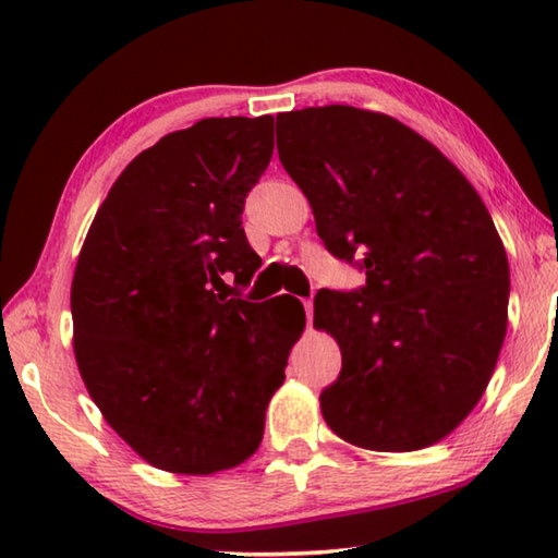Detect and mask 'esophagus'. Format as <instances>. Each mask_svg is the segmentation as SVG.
I'll use <instances>...</instances> for the list:
<instances>
[{
  "label": "esophagus",
  "instance_id": "esophagus-1",
  "mask_svg": "<svg viewBox=\"0 0 558 558\" xmlns=\"http://www.w3.org/2000/svg\"><path fill=\"white\" fill-rule=\"evenodd\" d=\"M305 315H307V327L313 325V300H305Z\"/></svg>",
  "mask_w": 558,
  "mask_h": 558
}]
</instances>
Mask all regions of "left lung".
I'll return each mask as SVG.
<instances>
[{
    "label": "left lung",
    "instance_id": "obj_1",
    "mask_svg": "<svg viewBox=\"0 0 558 558\" xmlns=\"http://www.w3.org/2000/svg\"><path fill=\"white\" fill-rule=\"evenodd\" d=\"M276 128L317 235L366 270L362 290L315 298V327L342 352L323 418L356 448H428L483 399L507 335L509 263L493 216L436 145L384 112L302 108Z\"/></svg>",
    "mask_w": 558,
    "mask_h": 558
}]
</instances>
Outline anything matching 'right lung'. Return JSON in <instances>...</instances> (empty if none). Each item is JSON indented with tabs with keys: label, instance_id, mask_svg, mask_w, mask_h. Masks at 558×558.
Segmentation results:
<instances>
[{
	"label": "right lung",
	"instance_id": "obj_1",
	"mask_svg": "<svg viewBox=\"0 0 558 558\" xmlns=\"http://www.w3.org/2000/svg\"><path fill=\"white\" fill-rule=\"evenodd\" d=\"M270 157L272 116L169 132L122 169L78 253L81 379L108 426L165 472L216 475L258 450L305 329L298 298L241 300L260 268L243 202Z\"/></svg>",
	"mask_w": 558,
	"mask_h": 558
}]
</instances>
